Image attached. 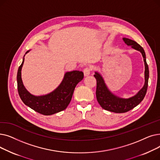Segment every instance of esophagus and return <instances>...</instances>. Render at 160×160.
I'll use <instances>...</instances> for the list:
<instances>
[{"label": "esophagus", "instance_id": "1", "mask_svg": "<svg viewBox=\"0 0 160 160\" xmlns=\"http://www.w3.org/2000/svg\"><path fill=\"white\" fill-rule=\"evenodd\" d=\"M91 69L88 67L83 69V74H84V77H88V76H89L91 73Z\"/></svg>", "mask_w": 160, "mask_h": 160}]
</instances>
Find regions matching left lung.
I'll use <instances>...</instances> for the list:
<instances>
[{
	"mask_svg": "<svg viewBox=\"0 0 160 160\" xmlns=\"http://www.w3.org/2000/svg\"><path fill=\"white\" fill-rule=\"evenodd\" d=\"M122 40L128 46H131L132 48L138 50L141 53L145 64V83L134 96L128 98H121L113 94L109 89L101 74L95 71L94 77L97 80L96 97L97 101L104 110L114 113L127 112L137 106L143 100L146 95L149 78L148 67L147 63L144 49L135 41L126 38H123Z\"/></svg>",
	"mask_w": 160,
	"mask_h": 160,
	"instance_id": "obj_1",
	"label": "left lung"
}]
</instances>
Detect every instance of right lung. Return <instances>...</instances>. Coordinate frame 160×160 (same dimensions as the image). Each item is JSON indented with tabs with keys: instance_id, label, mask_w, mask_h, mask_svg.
Instances as JSON below:
<instances>
[{
	"instance_id": "add662e5",
	"label": "right lung",
	"mask_w": 160,
	"mask_h": 160,
	"mask_svg": "<svg viewBox=\"0 0 160 160\" xmlns=\"http://www.w3.org/2000/svg\"><path fill=\"white\" fill-rule=\"evenodd\" d=\"M30 50H28L25 54L29 52ZM24 56L25 55L17 75L19 95L24 104L45 115H53L65 110L71 102L75 87L83 78V72L79 71L66 72L60 84L54 91L46 95L36 96L31 94L25 88L21 78Z\"/></svg>"
}]
</instances>
